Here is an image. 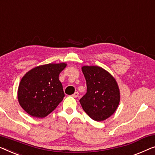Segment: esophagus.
Segmentation results:
<instances>
[{"mask_svg": "<svg viewBox=\"0 0 155 155\" xmlns=\"http://www.w3.org/2000/svg\"><path fill=\"white\" fill-rule=\"evenodd\" d=\"M71 96L74 97H77L78 96V92H75L72 95H71Z\"/></svg>", "mask_w": 155, "mask_h": 155, "instance_id": "1", "label": "esophagus"}]
</instances>
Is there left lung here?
I'll list each match as a JSON object with an SVG mask.
<instances>
[{
    "label": "left lung",
    "instance_id": "left-lung-1",
    "mask_svg": "<svg viewBox=\"0 0 155 155\" xmlns=\"http://www.w3.org/2000/svg\"><path fill=\"white\" fill-rule=\"evenodd\" d=\"M87 92L79 102L87 114L93 120L102 121L117 110L120 92L115 78L105 69L97 66H84Z\"/></svg>",
    "mask_w": 155,
    "mask_h": 155
}]
</instances>
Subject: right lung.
<instances>
[{
  "label": "right lung",
  "instance_id": "obj_1",
  "mask_svg": "<svg viewBox=\"0 0 155 155\" xmlns=\"http://www.w3.org/2000/svg\"><path fill=\"white\" fill-rule=\"evenodd\" d=\"M66 66V63L41 65L24 76L19 85L17 98L26 112L43 118L62 102L64 93L59 75Z\"/></svg>",
  "mask_w": 155,
  "mask_h": 155
}]
</instances>
